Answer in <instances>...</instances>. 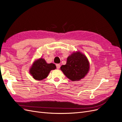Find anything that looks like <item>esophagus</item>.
Returning a JSON list of instances; mask_svg holds the SVG:
<instances>
[{
    "mask_svg": "<svg viewBox=\"0 0 122 122\" xmlns=\"http://www.w3.org/2000/svg\"><path fill=\"white\" fill-rule=\"evenodd\" d=\"M56 68H57V69H59L60 68L61 65H60V64H56Z\"/></svg>",
    "mask_w": 122,
    "mask_h": 122,
    "instance_id": "34e87169",
    "label": "esophagus"
}]
</instances>
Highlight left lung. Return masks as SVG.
Listing matches in <instances>:
<instances>
[{
	"instance_id": "obj_1",
	"label": "left lung",
	"mask_w": 122,
	"mask_h": 122,
	"mask_svg": "<svg viewBox=\"0 0 122 122\" xmlns=\"http://www.w3.org/2000/svg\"><path fill=\"white\" fill-rule=\"evenodd\" d=\"M89 69L90 63L87 57L79 51L73 52L69 56L67 63L61 67L66 76L73 81L83 78Z\"/></svg>"
}]
</instances>
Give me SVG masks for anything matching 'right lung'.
Instances as JSON below:
<instances>
[{
	"mask_svg": "<svg viewBox=\"0 0 122 122\" xmlns=\"http://www.w3.org/2000/svg\"><path fill=\"white\" fill-rule=\"evenodd\" d=\"M56 68L54 64H47L44 58H40L34 62L29 70V73L35 79L42 80L47 77L50 71Z\"/></svg>",
	"mask_w": 122,
	"mask_h": 122,
	"instance_id": "1",
	"label": "right lung"
}]
</instances>
